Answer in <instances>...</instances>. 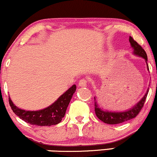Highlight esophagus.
<instances>
[{"label": "esophagus", "mask_w": 157, "mask_h": 157, "mask_svg": "<svg viewBox=\"0 0 157 157\" xmlns=\"http://www.w3.org/2000/svg\"><path fill=\"white\" fill-rule=\"evenodd\" d=\"M87 84H88L87 80H86V79H85V78H82V79H81L80 81H79L78 86H82V87H84V86H87Z\"/></svg>", "instance_id": "34e87169"}]
</instances>
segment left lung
<instances>
[{"instance_id": "left-lung-1", "label": "left lung", "mask_w": 157, "mask_h": 157, "mask_svg": "<svg viewBox=\"0 0 157 157\" xmlns=\"http://www.w3.org/2000/svg\"><path fill=\"white\" fill-rule=\"evenodd\" d=\"M129 42L131 44V47L133 49L134 54L144 59L147 64V70L149 71L148 62H148V56H147V54L144 49L135 40H134V39L132 36H129ZM148 90L149 89H148L144 96L142 98L141 100L137 104H136L131 109H128V110L123 112H112L108 111V110H104V109L101 108L99 106L97 98L94 97L95 115H96L98 118L100 119L104 123L112 125L122 123L123 122H126L127 121H129L131 119H133L139 114V112H140L142 108H143L145 99H146L147 95H148Z\"/></svg>"}]
</instances>
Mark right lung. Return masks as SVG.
Segmentation results:
<instances>
[{
    "mask_svg": "<svg viewBox=\"0 0 157 157\" xmlns=\"http://www.w3.org/2000/svg\"><path fill=\"white\" fill-rule=\"evenodd\" d=\"M75 90L76 86L73 84L54 103L43 109L37 111L21 109L13 104L10 98L9 102L13 112L23 121L35 126H50L58 124L62 121Z\"/></svg>",
    "mask_w": 157,
    "mask_h": 157,
    "instance_id": "add662e5",
    "label": "right lung"
}]
</instances>
